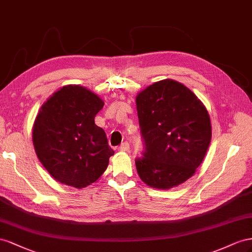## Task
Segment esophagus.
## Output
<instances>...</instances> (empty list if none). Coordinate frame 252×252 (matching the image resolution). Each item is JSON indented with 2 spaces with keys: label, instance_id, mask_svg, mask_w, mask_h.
I'll use <instances>...</instances> for the list:
<instances>
[{
  "label": "esophagus",
  "instance_id": "esophagus-1",
  "mask_svg": "<svg viewBox=\"0 0 252 252\" xmlns=\"http://www.w3.org/2000/svg\"><path fill=\"white\" fill-rule=\"evenodd\" d=\"M118 150L120 151V152H127V151H130V145H128L127 141L122 142L121 145L119 146Z\"/></svg>",
  "mask_w": 252,
  "mask_h": 252
}]
</instances>
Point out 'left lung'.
<instances>
[{"label": "left lung", "instance_id": "8db88e82", "mask_svg": "<svg viewBox=\"0 0 252 252\" xmlns=\"http://www.w3.org/2000/svg\"><path fill=\"white\" fill-rule=\"evenodd\" d=\"M142 156L135 159L148 186L170 189L195 173L211 140L210 117L194 93L174 80L151 84L136 97Z\"/></svg>", "mask_w": 252, "mask_h": 252}]
</instances>
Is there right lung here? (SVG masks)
<instances>
[{
  "label": "right lung",
  "instance_id": "right-lung-1",
  "mask_svg": "<svg viewBox=\"0 0 252 252\" xmlns=\"http://www.w3.org/2000/svg\"><path fill=\"white\" fill-rule=\"evenodd\" d=\"M103 104L82 86L66 85L42 105L33 125V147L56 181L84 188L103 174L114 155L94 120Z\"/></svg>",
  "mask_w": 252,
  "mask_h": 252
}]
</instances>
